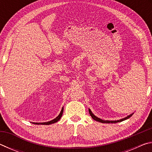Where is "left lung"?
I'll list each match as a JSON object with an SVG mask.
<instances>
[{"label":"left lung","mask_w":152,"mask_h":152,"mask_svg":"<svg viewBox=\"0 0 152 152\" xmlns=\"http://www.w3.org/2000/svg\"><path fill=\"white\" fill-rule=\"evenodd\" d=\"M88 111H89L90 115H91V117L92 118V119H93L95 121H99L100 123H118V122H121V121H125L126 119H129V118H130L133 115V113H132V114L128 115L127 117L123 118V119H121L117 120V121H104V120H102L101 119H100V118L95 116V115L93 114V113H92L91 110L90 109H88Z\"/></svg>","instance_id":"obj_1"}]
</instances>
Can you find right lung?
Segmentation results:
<instances>
[{"mask_svg": "<svg viewBox=\"0 0 152 152\" xmlns=\"http://www.w3.org/2000/svg\"><path fill=\"white\" fill-rule=\"evenodd\" d=\"M63 111H64V108H62V109H61V112L60 114H59L58 116L56 118H55L54 119L50 121L45 122V123H34V124H35V125H40V124L41 125H51V124H52V123H55L56 122H58V121L61 119V116H62V114H63Z\"/></svg>", "mask_w": 152, "mask_h": 152, "instance_id": "obj_1", "label": "right lung"}]
</instances>
